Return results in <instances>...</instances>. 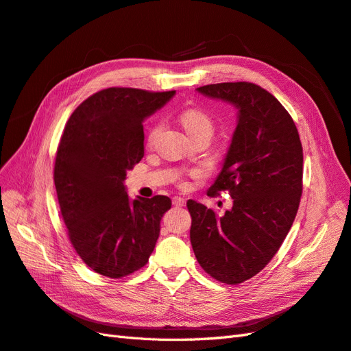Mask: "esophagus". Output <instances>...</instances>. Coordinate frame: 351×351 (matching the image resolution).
Instances as JSON below:
<instances>
[{
    "label": "esophagus",
    "mask_w": 351,
    "mask_h": 351,
    "mask_svg": "<svg viewBox=\"0 0 351 351\" xmlns=\"http://www.w3.org/2000/svg\"><path fill=\"white\" fill-rule=\"evenodd\" d=\"M172 203H173V206H176V207H184L186 202H185V198H182V197H173Z\"/></svg>",
    "instance_id": "esophagus-1"
}]
</instances>
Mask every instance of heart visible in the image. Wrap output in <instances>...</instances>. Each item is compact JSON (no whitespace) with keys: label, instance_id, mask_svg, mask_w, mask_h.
Returning <instances> with one entry per match:
<instances>
[{"label":"heart","instance_id":"b5f03b06","mask_svg":"<svg viewBox=\"0 0 351 351\" xmlns=\"http://www.w3.org/2000/svg\"><path fill=\"white\" fill-rule=\"evenodd\" d=\"M179 119H181V123L189 136H195L199 134H207L212 136L213 134V119L202 108H186L181 113V117ZM157 131L158 126L152 129V132L148 135L149 143L154 139Z\"/></svg>","mask_w":351,"mask_h":351}]
</instances>
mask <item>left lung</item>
I'll use <instances>...</instances> for the list:
<instances>
[{"instance_id":"obj_1","label":"left lung","mask_w":351,"mask_h":351,"mask_svg":"<svg viewBox=\"0 0 351 351\" xmlns=\"http://www.w3.org/2000/svg\"><path fill=\"white\" fill-rule=\"evenodd\" d=\"M238 110L222 170L208 195L229 191L223 216L188 199L191 245L206 272L223 284H241L262 270L284 243L303 191V147L294 120L266 89L250 82L197 88Z\"/></svg>"}]
</instances>
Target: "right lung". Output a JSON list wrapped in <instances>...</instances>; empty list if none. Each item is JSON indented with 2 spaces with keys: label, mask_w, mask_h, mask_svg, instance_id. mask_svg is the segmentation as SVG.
<instances>
[{
  "label": "right lung",
  "mask_w": 351,
  "mask_h": 351,
  "mask_svg": "<svg viewBox=\"0 0 351 351\" xmlns=\"http://www.w3.org/2000/svg\"><path fill=\"white\" fill-rule=\"evenodd\" d=\"M173 95L107 88L86 98L64 126L54 166L60 212L76 253L99 275H131L156 247L172 202L131 199L123 182L144 157L143 122Z\"/></svg>",
  "instance_id": "right-lung-1"
}]
</instances>
